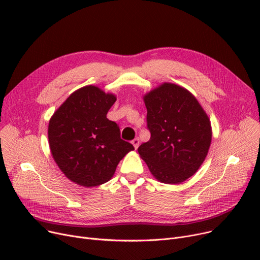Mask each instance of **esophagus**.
Instances as JSON below:
<instances>
[{
	"mask_svg": "<svg viewBox=\"0 0 260 260\" xmlns=\"http://www.w3.org/2000/svg\"><path fill=\"white\" fill-rule=\"evenodd\" d=\"M139 139L138 138H135L133 141H132V144L134 145V147H135V149H137L138 148V146H139Z\"/></svg>",
	"mask_w": 260,
	"mask_h": 260,
	"instance_id": "34e87169",
	"label": "esophagus"
}]
</instances>
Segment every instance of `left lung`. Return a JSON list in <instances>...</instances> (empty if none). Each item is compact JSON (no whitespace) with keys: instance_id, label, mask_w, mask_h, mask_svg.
Wrapping results in <instances>:
<instances>
[{"instance_id":"8db88e82","label":"left lung","mask_w":260,"mask_h":260,"mask_svg":"<svg viewBox=\"0 0 260 260\" xmlns=\"http://www.w3.org/2000/svg\"><path fill=\"white\" fill-rule=\"evenodd\" d=\"M151 139L138 147L156 179L177 184L193 176L206 159L212 140L211 122L187 89L163 83L146 93Z\"/></svg>"}]
</instances>
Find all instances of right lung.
I'll list each match as a JSON object with an SVG mask.
<instances>
[{
    "label": "right lung",
    "mask_w": 260,
    "mask_h": 260,
    "mask_svg": "<svg viewBox=\"0 0 260 260\" xmlns=\"http://www.w3.org/2000/svg\"><path fill=\"white\" fill-rule=\"evenodd\" d=\"M116 95L88 85L73 92L49 121L52 157L68 179L86 187L107 182L134 146L106 118Z\"/></svg>",
    "instance_id": "obj_1"
}]
</instances>
